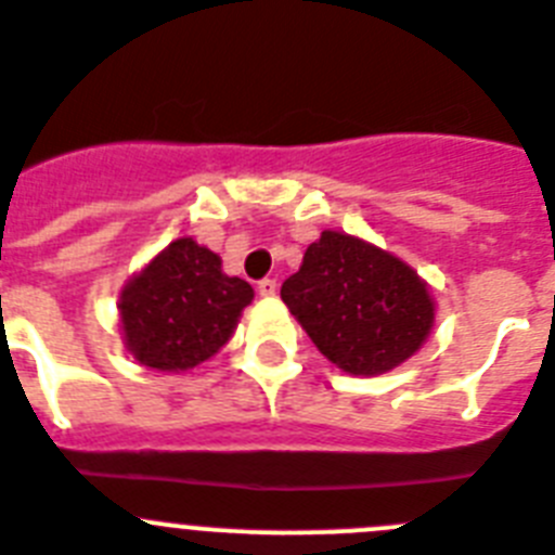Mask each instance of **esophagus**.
Listing matches in <instances>:
<instances>
[{
  "label": "esophagus",
  "instance_id": "esophagus-1",
  "mask_svg": "<svg viewBox=\"0 0 555 555\" xmlns=\"http://www.w3.org/2000/svg\"><path fill=\"white\" fill-rule=\"evenodd\" d=\"M276 279H262V282L257 284V291H259V296H264V298H271V296H276Z\"/></svg>",
  "mask_w": 555,
  "mask_h": 555
}]
</instances>
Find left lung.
<instances>
[{
  "label": "left lung",
  "mask_w": 555,
  "mask_h": 555,
  "mask_svg": "<svg viewBox=\"0 0 555 555\" xmlns=\"http://www.w3.org/2000/svg\"><path fill=\"white\" fill-rule=\"evenodd\" d=\"M282 301L337 369L374 377L427 340L436 305L411 264L340 231H321L282 284Z\"/></svg>",
  "instance_id": "obj_1"
}]
</instances>
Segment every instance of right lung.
<instances>
[{
  "label": "right lung",
  "instance_id": "1",
  "mask_svg": "<svg viewBox=\"0 0 555 555\" xmlns=\"http://www.w3.org/2000/svg\"><path fill=\"white\" fill-rule=\"evenodd\" d=\"M250 298L254 287L225 276L215 250L172 240L119 293L125 346L147 369H195L225 346Z\"/></svg>",
  "mask_w": 555,
  "mask_h": 555
}]
</instances>
